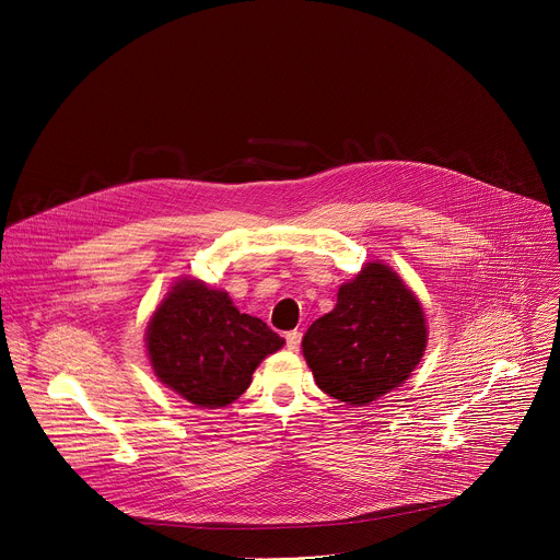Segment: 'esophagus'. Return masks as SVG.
Wrapping results in <instances>:
<instances>
[{"label":"esophagus","mask_w":560,"mask_h":560,"mask_svg":"<svg viewBox=\"0 0 560 560\" xmlns=\"http://www.w3.org/2000/svg\"><path fill=\"white\" fill-rule=\"evenodd\" d=\"M299 343H301V332L299 330H290L285 335V346L288 350H299Z\"/></svg>","instance_id":"34e87169"}]
</instances>
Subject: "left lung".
<instances>
[{"label": "left lung", "instance_id": "1", "mask_svg": "<svg viewBox=\"0 0 560 560\" xmlns=\"http://www.w3.org/2000/svg\"><path fill=\"white\" fill-rule=\"evenodd\" d=\"M425 346L421 301L381 261L343 283L335 310L316 318L301 341L316 385L357 408L406 383Z\"/></svg>", "mask_w": 560, "mask_h": 560}]
</instances>
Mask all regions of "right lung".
I'll return each mask as SVG.
<instances>
[{
	"instance_id": "right-lung-1",
	"label": "right lung",
	"mask_w": 560,
	"mask_h": 560,
	"mask_svg": "<svg viewBox=\"0 0 560 560\" xmlns=\"http://www.w3.org/2000/svg\"><path fill=\"white\" fill-rule=\"evenodd\" d=\"M283 343L261 318L238 312L228 292L199 279H179L145 328L154 376L208 410L236 401L257 365Z\"/></svg>"
}]
</instances>
